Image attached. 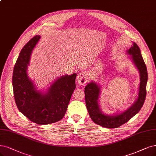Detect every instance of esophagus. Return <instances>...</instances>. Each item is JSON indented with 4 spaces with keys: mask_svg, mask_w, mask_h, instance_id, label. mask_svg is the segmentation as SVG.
<instances>
[{
    "mask_svg": "<svg viewBox=\"0 0 156 156\" xmlns=\"http://www.w3.org/2000/svg\"><path fill=\"white\" fill-rule=\"evenodd\" d=\"M88 80V74L86 71L80 72L77 76V81L81 85H83L87 82Z\"/></svg>",
    "mask_w": 156,
    "mask_h": 156,
    "instance_id": "34e87169",
    "label": "esophagus"
}]
</instances>
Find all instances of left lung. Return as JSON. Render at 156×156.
Wrapping results in <instances>:
<instances>
[{
  "mask_svg": "<svg viewBox=\"0 0 156 156\" xmlns=\"http://www.w3.org/2000/svg\"><path fill=\"white\" fill-rule=\"evenodd\" d=\"M127 52L129 55H131V58L140 73V84L137 100L129 109L112 116L105 115L101 112L98 103L100 92V87L96 83L91 82L85 87V103L89 116L93 122L103 127L117 128L129 122L140 112L146 98L148 73L140 49L136 43H134Z\"/></svg>",
  "mask_w": 156,
  "mask_h": 156,
  "instance_id": "8db88e82",
  "label": "left lung"
}]
</instances>
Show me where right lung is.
<instances>
[{"label": "right lung", "mask_w": 156, "mask_h": 156, "mask_svg": "<svg viewBox=\"0 0 156 156\" xmlns=\"http://www.w3.org/2000/svg\"><path fill=\"white\" fill-rule=\"evenodd\" d=\"M40 38L38 35L34 36L21 50L14 66L12 83L15 101L19 111L34 123L47 125L58 122L64 116L76 88V74L60 77L45 94L37 91L26 71L31 51Z\"/></svg>", "instance_id": "right-lung-1"}]
</instances>
